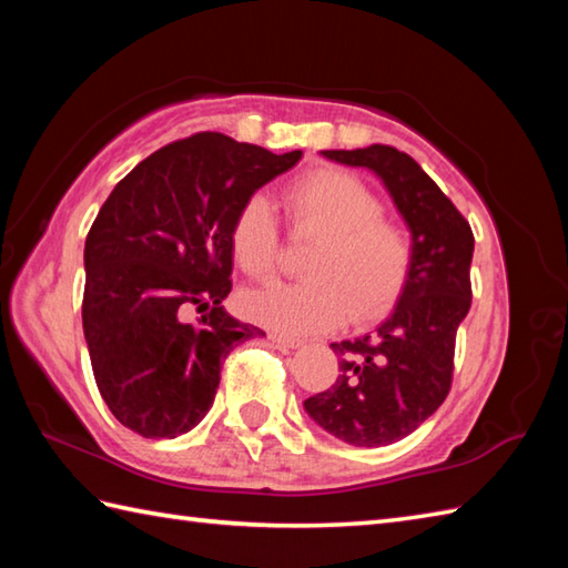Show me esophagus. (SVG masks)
Returning <instances> with one entry per match:
<instances>
[{"mask_svg":"<svg viewBox=\"0 0 568 568\" xmlns=\"http://www.w3.org/2000/svg\"><path fill=\"white\" fill-rule=\"evenodd\" d=\"M271 342L277 346V348H300L303 346V342L295 339V336H287V334H281V332H271Z\"/></svg>","mask_w":568,"mask_h":568,"instance_id":"esophagus-1","label":"esophagus"}]
</instances>
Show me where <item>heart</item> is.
Listing matches in <instances>:
<instances>
[{"label": "heart", "mask_w": 568, "mask_h": 568, "mask_svg": "<svg viewBox=\"0 0 568 568\" xmlns=\"http://www.w3.org/2000/svg\"><path fill=\"white\" fill-rule=\"evenodd\" d=\"M295 234L317 236L305 258V281L271 283L241 297L246 317L285 334H317L352 317L383 315L413 268L415 244L403 224L383 216V202L364 180L315 171L285 192ZM232 253L251 277H268L277 261L273 204L253 195L234 214Z\"/></svg>", "instance_id": "obj_1"}]
</instances>
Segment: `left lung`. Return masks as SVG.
Segmentation results:
<instances>
[{
  "mask_svg": "<svg viewBox=\"0 0 568 568\" xmlns=\"http://www.w3.org/2000/svg\"><path fill=\"white\" fill-rule=\"evenodd\" d=\"M320 153L376 175L415 244L413 268L390 315L368 334L334 342L339 376L329 390L305 400V413L332 437L385 446L437 413L452 388L456 329L470 307L474 234L407 153L383 143Z\"/></svg>",
  "mask_w": 568,
  "mask_h": 568,
  "instance_id": "8db88e82",
  "label": "left lung"
}]
</instances>
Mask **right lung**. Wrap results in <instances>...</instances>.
<instances>
[{
    "label": "right lung",
    "mask_w": 568,
    "mask_h": 568,
    "mask_svg": "<svg viewBox=\"0 0 568 568\" xmlns=\"http://www.w3.org/2000/svg\"><path fill=\"white\" fill-rule=\"evenodd\" d=\"M303 159L216 131L168 143L106 197L84 241L82 329L112 415L175 439L210 413L222 361L263 332L224 310L232 222L253 192ZM187 304L207 306L185 323Z\"/></svg>",
    "instance_id": "right-lung-1"
}]
</instances>
